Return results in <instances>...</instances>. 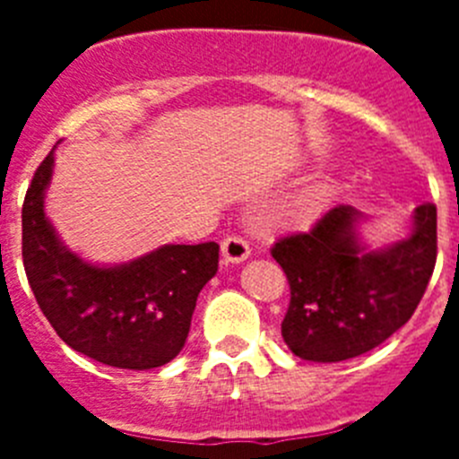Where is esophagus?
Wrapping results in <instances>:
<instances>
[{
	"instance_id": "34e87169",
	"label": "esophagus",
	"mask_w": 459,
	"mask_h": 459,
	"mask_svg": "<svg viewBox=\"0 0 459 459\" xmlns=\"http://www.w3.org/2000/svg\"><path fill=\"white\" fill-rule=\"evenodd\" d=\"M221 250H222V257H225V262H232V264H238V262H243V259L250 257L248 241L241 237L222 238Z\"/></svg>"
}]
</instances>
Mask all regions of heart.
I'll list each match as a JSON object with an SVG mask.
<instances>
[{
  "mask_svg": "<svg viewBox=\"0 0 459 459\" xmlns=\"http://www.w3.org/2000/svg\"><path fill=\"white\" fill-rule=\"evenodd\" d=\"M299 211H306V209H299Z\"/></svg>",
  "mask_w": 459,
  "mask_h": 459,
  "instance_id": "obj_1",
  "label": "heart"
}]
</instances>
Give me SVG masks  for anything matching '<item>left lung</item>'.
<instances>
[{
	"mask_svg": "<svg viewBox=\"0 0 459 459\" xmlns=\"http://www.w3.org/2000/svg\"><path fill=\"white\" fill-rule=\"evenodd\" d=\"M350 204H335L307 232L271 248L290 280L282 340L315 363L354 359L386 342L411 319L437 262V206H416L404 238L370 248Z\"/></svg>",
	"mask_w": 459,
	"mask_h": 459,
	"instance_id": "obj_1",
	"label": "left lung"
}]
</instances>
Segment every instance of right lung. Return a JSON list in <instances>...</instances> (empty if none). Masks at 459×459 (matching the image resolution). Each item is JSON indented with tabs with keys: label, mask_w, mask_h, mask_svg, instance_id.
Wrapping results in <instances>:
<instances>
[{
	"label": "right lung",
	"mask_w": 459,
	"mask_h": 459,
	"mask_svg": "<svg viewBox=\"0 0 459 459\" xmlns=\"http://www.w3.org/2000/svg\"><path fill=\"white\" fill-rule=\"evenodd\" d=\"M55 149L22 204V262L39 307L80 354L124 370L160 368L184 350L195 303L218 271V243H168L124 264L84 262L46 216Z\"/></svg>",
	"instance_id": "1"
}]
</instances>
